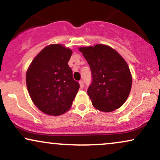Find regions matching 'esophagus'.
<instances>
[{
	"mask_svg": "<svg viewBox=\"0 0 160 160\" xmlns=\"http://www.w3.org/2000/svg\"><path fill=\"white\" fill-rule=\"evenodd\" d=\"M79 84H80V88H84V82L83 80H80L79 81Z\"/></svg>",
	"mask_w": 160,
	"mask_h": 160,
	"instance_id": "obj_1",
	"label": "esophagus"
}]
</instances>
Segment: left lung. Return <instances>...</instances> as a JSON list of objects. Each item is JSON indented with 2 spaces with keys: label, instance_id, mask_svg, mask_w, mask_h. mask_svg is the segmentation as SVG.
Listing matches in <instances>:
<instances>
[{
  "label": "left lung",
  "instance_id": "8db88e82",
  "mask_svg": "<svg viewBox=\"0 0 160 160\" xmlns=\"http://www.w3.org/2000/svg\"><path fill=\"white\" fill-rule=\"evenodd\" d=\"M79 51L91 67L88 94L97 109L109 112L120 108L130 92L132 76L127 62L111 47L98 44Z\"/></svg>",
  "mask_w": 160,
  "mask_h": 160
}]
</instances>
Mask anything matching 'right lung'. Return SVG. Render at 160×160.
<instances>
[{
	"instance_id": "1",
	"label": "right lung",
	"mask_w": 160,
	"mask_h": 160,
	"mask_svg": "<svg viewBox=\"0 0 160 160\" xmlns=\"http://www.w3.org/2000/svg\"><path fill=\"white\" fill-rule=\"evenodd\" d=\"M72 51L60 44L43 48L26 74L30 97L43 113L58 116L71 108L80 85L73 79L68 62Z\"/></svg>"
}]
</instances>
